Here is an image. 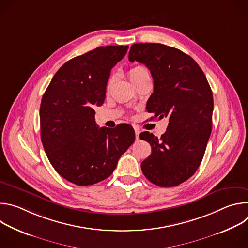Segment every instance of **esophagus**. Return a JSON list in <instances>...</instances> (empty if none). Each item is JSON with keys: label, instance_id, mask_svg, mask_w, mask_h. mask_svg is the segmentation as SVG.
Segmentation results:
<instances>
[{"label": "esophagus", "instance_id": "obj_1", "mask_svg": "<svg viewBox=\"0 0 248 248\" xmlns=\"http://www.w3.org/2000/svg\"><path fill=\"white\" fill-rule=\"evenodd\" d=\"M134 131H135V138L138 140V139H139V133H140V131H139L138 128H134Z\"/></svg>", "mask_w": 248, "mask_h": 248}]
</instances>
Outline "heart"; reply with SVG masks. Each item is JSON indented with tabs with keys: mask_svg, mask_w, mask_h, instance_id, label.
<instances>
[{
	"mask_svg": "<svg viewBox=\"0 0 248 248\" xmlns=\"http://www.w3.org/2000/svg\"><path fill=\"white\" fill-rule=\"evenodd\" d=\"M144 73H148V69H147L146 67H144V66H142V65H136V66L130 68L129 73H128V76H129L130 80H132L133 78H137L138 76L142 75V74H144Z\"/></svg>",
	"mask_w": 248,
	"mask_h": 248,
	"instance_id": "heart-1",
	"label": "heart"
}]
</instances>
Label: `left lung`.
Masks as SVG:
<instances>
[{
	"mask_svg": "<svg viewBox=\"0 0 248 248\" xmlns=\"http://www.w3.org/2000/svg\"><path fill=\"white\" fill-rule=\"evenodd\" d=\"M128 60L145 64L152 75L154 92L146 104L147 112L154 114L151 119L169 120L161 138L140 133L152 148L141 170L158 186H176L190 178L203 159L212 130V90L197 62L179 49L137 43L130 47Z\"/></svg>",
	"mask_w": 248,
	"mask_h": 248,
	"instance_id": "8db88e82",
	"label": "left lung"
}]
</instances>
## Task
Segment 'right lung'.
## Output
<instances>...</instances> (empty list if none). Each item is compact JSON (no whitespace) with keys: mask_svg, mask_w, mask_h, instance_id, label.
Segmentation results:
<instances>
[{"mask_svg":"<svg viewBox=\"0 0 248 248\" xmlns=\"http://www.w3.org/2000/svg\"><path fill=\"white\" fill-rule=\"evenodd\" d=\"M128 46H101L63 63L40 105L41 140L47 157L63 179L77 186L110 176L121 156L134 142L131 125L96 124L94 106H101L111 69Z\"/></svg>","mask_w":248,"mask_h":248,"instance_id":"1","label":"right lung"}]
</instances>
